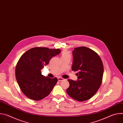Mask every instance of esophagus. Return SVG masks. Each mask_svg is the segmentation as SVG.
Segmentation results:
<instances>
[{
  "mask_svg": "<svg viewBox=\"0 0 123 123\" xmlns=\"http://www.w3.org/2000/svg\"><path fill=\"white\" fill-rule=\"evenodd\" d=\"M65 79H64V78H61V77H58V80L59 81H63V80H64Z\"/></svg>",
  "mask_w": 123,
  "mask_h": 123,
  "instance_id": "esophagus-1",
  "label": "esophagus"
}]
</instances>
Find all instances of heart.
<instances>
[{
  "instance_id": "obj_1",
  "label": "heart",
  "mask_w": 123,
  "mask_h": 123,
  "mask_svg": "<svg viewBox=\"0 0 123 123\" xmlns=\"http://www.w3.org/2000/svg\"><path fill=\"white\" fill-rule=\"evenodd\" d=\"M66 57H71V55H70V54L68 53V51H67L66 50H64L63 51L62 53L61 58Z\"/></svg>"
}]
</instances>
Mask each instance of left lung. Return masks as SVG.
<instances>
[{
	"mask_svg": "<svg viewBox=\"0 0 123 123\" xmlns=\"http://www.w3.org/2000/svg\"><path fill=\"white\" fill-rule=\"evenodd\" d=\"M73 71L76 74L77 80L68 79L69 86L67 89L69 96L82 102L90 99L96 93L101 85L104 67L98 55L93 50L80 47L73 51Z\"/></svg>",
	"mask_w": 123,
	"mask_h": 123,
	"instance_id": "8db88e82",
	"label": "left lung"
}]
</instances>
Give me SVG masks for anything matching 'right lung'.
Returning a JSON list of instances; mask_svg holds the SVG:
<instances>
[{
	"instance_id": "1",
	"label": "right lung",
	"mask_w": 123,
	"mask_h": 123,
	"mask_svg": "<svg viewBox=\"0 0 123 123\" xmlns=\"http://www.w3.org/2000/svg\"><path fill=\"white\" fill-rule=\"evenodd\" d=\"M60 52L59 49L36 47L21 56L16 66L15 77L21 91L27 97L38 101L49 94L58 79L43 76L41 70Z\"/></svg>"
}]
</instances>
